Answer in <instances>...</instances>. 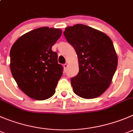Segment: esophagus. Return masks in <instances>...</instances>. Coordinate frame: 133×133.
Listing matches in <instances>:
<instances>
[{"label":"esophagus","mask_w":133,"mask_h":133,"mask_svg":"<svg viewBox=\"0 0 133 133\" xmlns=\"http://www.w3.org/2000/svg\"><path fill=\"white\" fill-rule=\"evenodd\" d=\"M68 67V64H66V63H65V64H63V69H64V70H66V69H67Z\"/></svg>","instance_id":"esophagus-1"}]
</instances>
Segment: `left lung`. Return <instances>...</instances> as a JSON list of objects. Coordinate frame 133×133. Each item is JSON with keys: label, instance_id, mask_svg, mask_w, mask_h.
Segmentation results:
<instances>
[{"label": "left lung", "instance_id": "1", "mask_svg": "<svg viewBox=\"0 0 133 133\" xmlns=\"http://www.w3.org/2000/svg\"><path fill=\"white\" fill-rule=\"evenodd\" d=\"M77 54L79 72L71 79L73 91L86 99L99 97L110 85L117 66V55L110 38L83 24L64 31Z\"/></svg>", "mask_w": 133, "mask_h": 133}]
</instances>
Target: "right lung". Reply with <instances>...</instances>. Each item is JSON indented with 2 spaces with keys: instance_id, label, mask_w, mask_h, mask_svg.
<instances>
[{
  "instance_id": "1",
  "label": "right lung",
  "mask_w": 133,
  "mask_h": 133,
  "mask_svg": "<svg viewBox=\"0 0 133 133\" xmlns=\"http://www.w3.org/2000/svg\"><path fill=\"white\" fill-rule=\"evenodd\" d=\"M61 34L60 29L43 26L24 34L12 45L11 72L19 89L30 98L43 101L55 94L63 69L51 48Z\"/></svg>"
}]
</instances>
